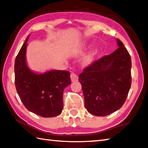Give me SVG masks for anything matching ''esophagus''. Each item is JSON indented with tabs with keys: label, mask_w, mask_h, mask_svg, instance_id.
I'll use <instances>...</instances> for the list:
<instances>
[{
	"label": "esophagus",
	"mask_w": 148,
	"mask_h": 148,
	"mask_svg": "<svg viewBox=\"0 0 148 148\" xmlns=\"http://www.w3.org/2000/svg\"><path fill=\"white\" fill-rule=\"evenodd\" d=\"M71 79L72 82H76L78 81V76L74 73H72L71 74Z\"/></svg>",
	"instance_id": "esophagus-1"
}]
</instances>
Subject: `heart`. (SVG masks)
Masks as SVG:
<instances>
[{
  "instance_id": "1",
  "label": "heart",
  "mask_w": 148,
  "mask_h": 148,
  "mask_svg": "<svg viewBox=\"0 0 148 148\" xmlns=\"http://www.w3.org/2000/svg\"><path fill=\"white\" fill-rule=\"evenodd\" d=\"M98 51H99V47L94 46L88 51V53L82 57L80 60V63L82 66H87V65H89L91 63V61H92L93 58H94V57L97 54Z\"/></svg>"
}]
</instances>
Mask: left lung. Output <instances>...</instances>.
Segmentation results:
<instances>
[{
	"mask_svg": "<svg viewBox=\"0 0 148 148\" xmlns=\"http://www.w3.org/2000/svg\"><path fill=\"white\" fill-rule=\"evenodd\" d=\"M110 55L93 62L79 75L89 113L105 116L119 110L131 86V58L121 41Z\"/></svg>",
	"mask_w": 148,
	"mask_h": 148,
	"instance_id": "obj_1",
	"label": "left lung"
}]
</instances>
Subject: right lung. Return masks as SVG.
<instances>
[{
	"label": "right lung",
	"mask_w": 148,
	"mask_h": 148,
	"mask_svg": "<svg viewBox=\"0 0 148 148\" xmlns=\"http://www.w3.org/2000/svg\"><path fill=\"white\" fill-rule=\"evenodd\" d=\"M29 36L15 60L16 88L29 111L44 118L55 117L63 110V90L71 83L70 73L55 69L44 73L32 71L26 61Z\"/></svg>",
	"instance_id": "obj_1"
}]
</instances>
